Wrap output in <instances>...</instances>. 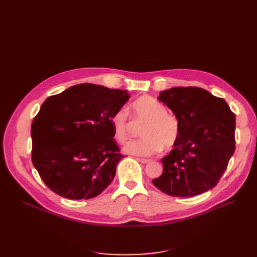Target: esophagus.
<instances>
[{"label":"esophagus","instance_id":"34e87169","mask_svg":"<svg viewBox=\"0 0 257 257\" xmlns=\"http://www.w3.org/2000/svg\"><path fill=\"white\" fill-rule=\"evenodd\" d=\"M137 160L140 161V163H142V164H148L150 161L149 159H146V158H137Z\"/></svg>","mask_w":257,"mask_h":257}]
</instances>
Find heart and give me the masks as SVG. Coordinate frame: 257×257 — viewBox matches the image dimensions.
Segmentation results:
<instances>
[{"label": "heart", "mask_w": 257, "mask_h": 257, "mask_svg": "<svg viewBox=\"0 0 257 257\" xmlns=\"http://www.w3.org/2000/svg\"><path fill=\"white\" fill-rule=\"evenodd\" d=\"M136 119L146 123L141 140L127 142L124 152L138 156H151L158 153L163 146L167 149L176 144L179 137V123L167 108L151 97H141L131 104ZM110 125L116 141L125 142L129 133V119L125 109H118L110 118Z\"/></svg>", "instance_id": "heart-1"}]
</instances>
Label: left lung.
<instances>
[{"label": "left lung", "mask_w": 257, "mask_h": 257, "mask_svg": "<svg viewBox=\"0 0 257 257\" xmlns=\"http://www.w3.org/2000/svg\"><path fill=\"white\" fill-rule=\"evenodd\" d=\"M158 100L176 116L179 137L161 158L164 172L153 184L173 197L211 190L234 153V114L224 99L199 87H172L161 91Z\"/></svg>", "instance_id": "obj_1"}]
</instances>
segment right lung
<instances>
[{"instance_id":"right-lung-1","label":"right lung","mask_w":257,"mask_h":257,"mask_svg":"<svg viewBox=\"0 0 257 257\" xmlns=\"http://www.w3.org/2000/svg\"><path fill=\"white\" fill-rule=\"evenodd\" d=\"M129 98L127 90L83 83L43 103L31 126L32 163L51 191L91 199L110 184L123 158L110 118Z\"/></svg>"}]
</instances>
